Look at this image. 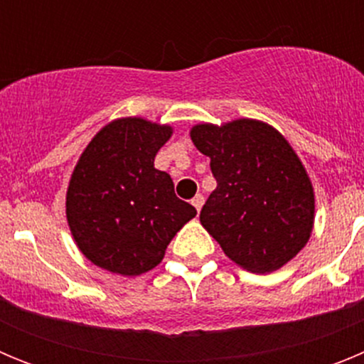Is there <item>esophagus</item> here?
Segmentation results:
<instances>
[{
  "mask_svg": "<svg viewBox=\"0 0 364 364\" xmlns=\"http://www.w3.org/2000/svg\"><path fill=\"white\" fill-rule=\"evenodd\" d=\"M191 204L195 205V210L200 211V210H202V205H204V197H202V195H197V197H195V198H193V200H191Z\"/></svg>",
  "mask_w": 364,
  "mask_h": 364,
  "instance_id": "34e87169",
  "label": "esophagus"
}]
</instances>
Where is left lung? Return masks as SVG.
Instances as JSON below:
<instances>
[{"instance_id":"obj_1","label":"left lung","mask_w":364,"mask_h":364,"mask_svg":"<svg viewBox=\"0 0 364 364\" xmlns=\"http://www.w3.org/2000/svg\"><path fill=\"white\" fill-rule=\"evenodd\" d=\"M189 134L211 159L217 180L200 211L202 226L247 272L269 273L290 262L310 239L315 198L288 140L250 118L198 124Z\"/></svg>"}]
</instances>
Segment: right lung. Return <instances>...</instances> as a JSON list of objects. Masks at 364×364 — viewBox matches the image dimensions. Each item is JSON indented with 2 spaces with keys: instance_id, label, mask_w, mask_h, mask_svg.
I'll list each match as a JSON object with an SVG mask.
<instances>
[{
  "instance_id": "right-lung-1",
  "label": "right lung",
  "mask_w": 364,
  "mask_h": 364,
  "mask_svg": "<svg viewBox=\"0 0 364 364\" xmlns=\"http://www.w3.org/2000/svg\"><path fill=\"white\" fill-rule=\"evenodd\" d=\"M171 125L118 118L96 133L67 189V222L92 264L133 277L160 264L167 244L197 210L175 195L154 156Z\"/></svg>"
}]
</instances>
